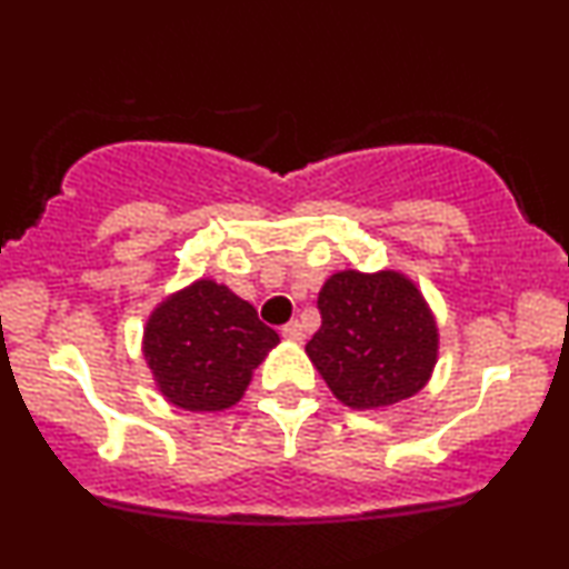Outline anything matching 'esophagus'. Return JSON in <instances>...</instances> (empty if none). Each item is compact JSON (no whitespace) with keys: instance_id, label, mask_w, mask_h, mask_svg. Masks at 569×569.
Segmentation results:
<instances>
[{"instance_id":"34e87169","label":"esophagus","mask_w":569,"mask_h":569,"mask_svg":"<svg viewBox=\"0 0 569 569\" xmlns=\"http://www.w3.org/2000/svg\"><path fill=\"white\" fill-rule=\"evenodd\" d=\"M280 333H283V339H289V341H302L305 339L302 323H299V320H289V323L280 328Z\"/></svg>"}]
</instances>
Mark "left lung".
<instances>
[{"instance_id": "1", "label": "left lung", "mask_w": 569, "mask_h": 569, "mask_svg": "<svg viewBox=\"0 0 569 569\" xmlns=\"http://www.w3.org/2000/svg\"><path fill=\"white\" fill-rule=\"evenodd\" d=\"M318 310L320 328L307 341V355L345 406H395L429 381L437 326L406 276L337 272L320 289Z\"/></svg>"}]
</instances>
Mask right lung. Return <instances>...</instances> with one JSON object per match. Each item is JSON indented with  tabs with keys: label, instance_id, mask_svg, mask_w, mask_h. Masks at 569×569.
I'll return each mask as SVG.
<instances>
[{
	"label": "right lung",
	"instance_id": "obj_1",
	"mask_svg": "<svg viewBox=\"0 0 569 569\" xmlns=\"http://www.w3.org/2000/svg\"><path fill=\"white\" fill-rule=\"evenodd\" d=\"M278 341L228 286L196 280L156 307L142 352L163 397L198 413L236 406L251 371Z\"/></svg>",
	"mask_w": 569,
	"mask_h": 569
}]
</instances>
